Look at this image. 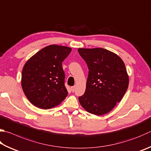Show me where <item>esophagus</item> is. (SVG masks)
<instances>
[{
  "mask_svg": "<svg viewBox=\"0 0 151 151\" xmlns=\"http://www.w3.org/2000/svg\"><path fill=\"white\" fill-rule=\"evenodd\" d=\"M75 88H76V86H71L70 87V89H71V91L73 92H74L75 91Z\"/></svg>",
  "mask_w": 151,
  "mask_h": 151,
  "instance_id": "34e87169",
  "label": "esophagus"
}]
</instances>
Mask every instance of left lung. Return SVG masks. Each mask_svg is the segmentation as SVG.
Returning <instances> with one entry per match:
<instances>
[{
  "label": "left lung",
  "mask_w": 151,
  "mask_h": 151,
  "mask_svg": "<svg viewBox=\"0 0 151 151\" xmlns=\"http://www.w3.org/2000/svg\"><path fill=\"white\" fill-rule=\"evenodd\" d=\"M89 69L86 90L78 98L83 108L102 116L121 102L129 86V76L123 60L103 48H78Z\"/></svg>",
  "instance_id": "8db88e82"
}]
</instances>
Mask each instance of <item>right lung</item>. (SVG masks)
<instances>
[{
    "mask_svg": "<svg viewBox=\"0 0 151 151\" xmlns=\"http://www.w3.org/2000/svg\"><path fill=\"white\" fill-rule=\"evenodd\" d=\"M71 50L66 46L48 45L27 61L22 69L21 84L33 105L43 109H50L67 97L62 62Z\"/></svg>",
    "mask_w": 151,
    "mask_h": 151,
    "instance_id": "1",
    "label": "right lung"
}]
</instances>
